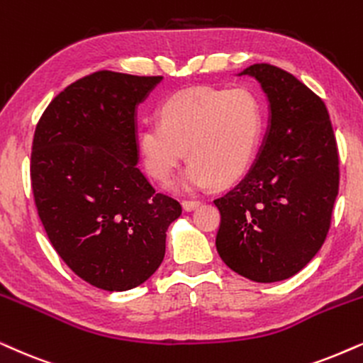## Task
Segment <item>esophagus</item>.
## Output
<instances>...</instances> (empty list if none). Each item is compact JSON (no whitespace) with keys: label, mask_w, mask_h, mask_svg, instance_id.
<instances>
[{"label":"esophagus","mask_w":363,"mask_h":363,"mask_svg":"<svg viewBox=\"0 0 363 363\" xmlns=\"http://www.w3.org/2000/svg\"><path fill=\"white\" fill-rule=\"evenodd\" d=\"M199 204H201V201H197V199H184V201H182V208H184V211L196 209Z\"/></svg>","instance_id":"esophagus-1"}]
</instances>
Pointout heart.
Returning <instances> with one entry per match:
<instances>
[{"mask_svg": "<svg viewBox=\"0 0 363 363\" xmlns=\"http://www.w3.org/2000/svg\"><path fill=\"white\" fill-rule=\"evenodd\" d=\"M263 108L246 89H187L169 97L159 108V123L140 130L145 169L167 182L187 152L184 187L218 186L240 179L258 149Z\"/></svg>", "mask_w": 363, "mask_h": 363, "instance_id": "heart-1", "label": "heart"}]
</instances>
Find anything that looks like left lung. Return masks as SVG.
<instances>
[{"label": "left lung", "mask_w": 363, "mask_h": 363, "mask_svg": "<svg viewBox=\"0 0 363 363\" xmlns=\"http://www.w3.org/2000/svg\"><path fill=\"white\" fill-rule=\"evenodd\" d=\"M240 75L268 99V128L240 184L214 199L216 247L233 272L256 283L296 274L322 247L338 194V149L323 100L281 68L256 63Z\"/></svg>", "instance_id": "left-lung-1"}]
</instances>
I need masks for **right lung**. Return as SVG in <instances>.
Wrapping results in <instances>:
<instances>
[{"label":"right lung","instance_id":"add662e5","mask_svg":"<svg viewBox=\"0 0 363 363\" xmlns=\"http://www.w3.org/2000/svg\"><path fill=\"white\" fill-rule=\"evenodd\" d=\"M160 82L95 72L60 91L36 125L30 174L41 224L68 268L100 290L152 277L182 213L137 167V107Z\"/></svg>","mask_w":363,"mask_h":363}]
</instances>
